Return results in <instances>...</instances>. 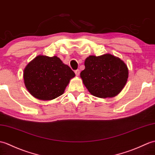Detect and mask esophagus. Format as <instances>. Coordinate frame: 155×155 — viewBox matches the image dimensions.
<instances>
[{
	"instance_id": "obj_1",
	"label": "esophagus",
	"mask_w": 155,
	"mask_h": 155,
	"mask_svg": "<svg viewBox=\"0 0 155 155\" xmlns=\"http://www.w3.org/2000/svg\"><path fill=\"white\" fill-rule=\"evenodd\" d=\"M74 73H75V74H76L77 76H78V75L80 74V71H79L78 69L75 70V71H74Z\"/></svg>"
}]
</instances>
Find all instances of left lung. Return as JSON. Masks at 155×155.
I'll return each mask as SVG.
<instances>
[{
  "label": "left lung",
  "mask_w": 155,
  "mask_h": 155,
  "mask_svg": "<svg viewBox=\"0 0 155 155\" xmlns=\"http://www.w3.org/2000/svg\"><path fill=\"white\" fill-rule=\"evenodd\" d=\"M84 66L81 77L89 92L96 97L106 98L116 96L127 81V65L111 54L89 56L84 61Z\"/></svg>",
  "instance_id": "left-lung-1"
}]
</instances>
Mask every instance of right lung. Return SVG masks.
<instances>
[{"mask_svg": "<svg viewBox=\"0 0 155 155\" xmlns=\"http://www.w3.org/2000/svg\"><path fill=\"white\" fill-rule=\"evenodd\" d=\"M74 76L71 68L57 56L38 55L24 71V84L28 92L41 100H51L62 95Z\"/></svg>", "mask_w": 155, "mask_h": 155, "instance_id": "add662e5", "label": "right lung"}]
</instances>
